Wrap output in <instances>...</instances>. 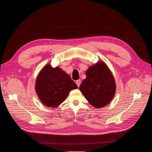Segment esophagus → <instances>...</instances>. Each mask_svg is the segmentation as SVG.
Listing matches in <instances>:
<instances>
[{"label": "esophagus", "instance_id": "34e87169", "mask_svg": "<svg viewBox=\"0 0 152 152\" xmlns=\"http://www.w3.org/2000/svg\"><path fill=\"white\" fill-rule=\"evenodd\" d=\"M76 84H77V85L78 87H79V86H80V83H81V80H80V79H79V80H77L76 81Z\"/></svg>", "mask_w": 152, "mask_h": 152}]
</instances>
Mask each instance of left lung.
Returning <instances> with one entry per match:
<instances>
[{
	"mask_svg": "<svg viewBox=\"0 0 152 152\" xmlns=\"http://www.w3.org/2000/svg\"><path fill=\"white\" fill-rule=\"evenodd\" d=\"M86 76L79 86L86 99L97 108L107 105L115 94V83L106 65L99 62L86 70Z\"/></svg>",
	"mask_w": 152,
	"mask_h": 152,
	"instance_id": "1",
	"label": "left lung"
}]
</instances>
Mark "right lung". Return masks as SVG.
<instances>
[{"label": "right lung", "instance_id": "add662e5", "mask_svg": "<svg viewBox=\"0 0 152 152\" xmlns=\"http://www.w3.org/2000/svg\"><path fill=\"white\" fill-rule=\"evenodd\" d=\"M77 88L70 76L59 67L47 65L39 73L35 90L41 102L46 106L56 107L63 102L69 92Z\"/></svg>", "mask_w": 152, "mask_h": 152}]
</instances>
